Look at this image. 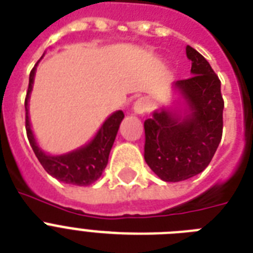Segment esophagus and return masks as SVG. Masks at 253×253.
I'll use <instances>...</instances> for the list:
<instances>
[{"label": "esophagus", "instance_id": "esophagus-1", "mask_svg": "<svg viewBox=\"0 0 253 253\" xmlns=\"http://www.w3.org/2000/svg\"><path fill=\"white\" fill-rule=\"evenodd\" d=\"M147 107H148V103L144 98H139L138 101H135L134 103V113L135 114H143L146 113Z\"/></svg>", "mask_w": 253, "mask_h": 253}]
</instances>
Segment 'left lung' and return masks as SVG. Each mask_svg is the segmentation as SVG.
I'll list each match as a JSON object with an SVG mask.
<instances>
[{"instance_id": "8db88e82", "label": "left lung", "mask_w": 253, "mask_h": 253, "mask_svg": "<svg viewBox=\"0 0 253 253\" xmlns=\"http://www.w3.org/2000/svg\"><path fill=\"white\" fill-rule=\"evenodd\" d=\"M192 77L174 87L188 103L184 115L163 109L144 121V160L162 180L178 182L201 173L210 164L223 131L220 81L209 61L188 45Z\"/></svg>"}]
</instances>
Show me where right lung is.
I'll return each mask as SVG.
<instances>
[{"mask_svg": "<svg viewBox=\"0 0 253 253\" xmlns=\"http://www.w3.org/2000/svg\"><path fill=\"white\" fill-rule=\"evenodd\" d=\"M34 76H35V67L30 72L29 89L25 99L26 107V132L29 138L30 146L33 148L34 154L38 158L45 172L51 176L63 181L65 184L79 185V186H86L93 184L95 180H98L102 174L103 169L106 168L109 162V155L113 144H114L115 136L118 132L119 125L122 122L123 114L122 110L115 111L109 118L103 122L99 131L94 136V139L86 146L81 147L79 150L69 152V154L60 155V156H49L44 154L38 147L37 140L34 138L33 131L30 127L29 121V102L30 93L33 89Z\"/></svg>", "mask_w": 253, "mask_h": 253, "instance_id": "obj_1", "label": "right lung"}]
</instances>
